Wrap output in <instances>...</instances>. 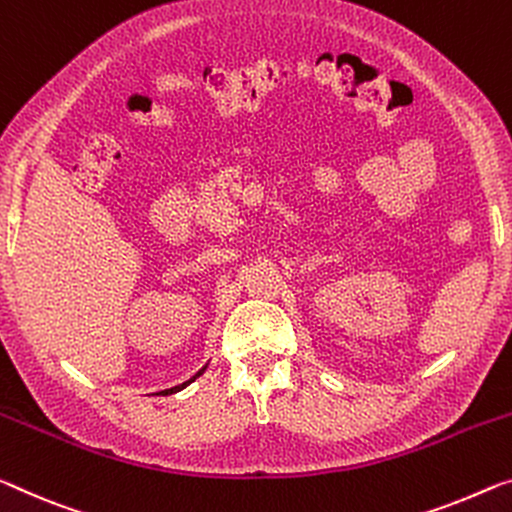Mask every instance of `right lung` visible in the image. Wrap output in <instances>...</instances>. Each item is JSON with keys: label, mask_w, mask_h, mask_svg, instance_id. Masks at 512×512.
<instances>
[{"label": "right lung", "mask_w": 512, "mask_h": 512, "mask_svg": "<svg viewBox=\"0 0 512 512\" xmlns=\"http://www.w3.org/2000/svg\"><path fill=\"white\" fill-rule=\"evenodd\" d=\"M203 371H206V368H201V371H199V373H196V375L192 377V380H196V377H199V375H201ZM192 380H187V382H183V384H178V387H174V389H167V391H164V393H171V391H178V389H183V387H185V384H190Z\"/></svg>", "instance_id": "1"}]
</instances>
